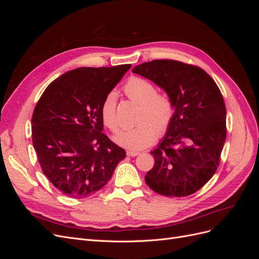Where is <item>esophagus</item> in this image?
<instances>
[{
	"mask_svg": "<svg viewBox=\"0 0 259 259\" xmlns=\"http://www.w3.org/2000/svg\"><path fill=\"white\" fill-rule=\"evenodd\" d=\"M126 154H127L128 156H137V155H139L140 153L137 152V151H127Z\"/></svg>",
	"mask_w": 259,
	"mask_h": 259,
	"instance_id": "obj_1",
	"label": "esophagus"
}]
</instances>
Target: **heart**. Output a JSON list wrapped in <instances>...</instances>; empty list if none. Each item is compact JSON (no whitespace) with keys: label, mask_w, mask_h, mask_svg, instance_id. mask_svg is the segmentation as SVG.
Returning a JSON list of instances; mask_svg holds the SVG:
<instances>
[{"label":"heart","mask_w":259,"mask_h":259,"mask_svg":"<svg viewBox=\"0 0 259 259\" xmlns=\"http://www.w3.org/2000/svg\"><path fill=\"white\" fill-rule=\"evenodd\" d=\"M126 96L140 105L136 126L125 130L114 137V142L131 150H142L154 143L156 136L165 134L175 114V105L167 93L156 92L153 83L139 76H132L124 85ZM101 119L112 132L120 128L116 113V95L111 92L100 107Z\"/></svg>","instance_id":"heart-1"}]
</instances>
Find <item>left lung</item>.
<instances>
[{
	"label": "left lung",
	"instance_id": "1",
	"mask_svg": "<svg viewBox=\"0 0 259 259\" xmlns=\"http://www.w3.org/2000/svg\"><path fill=\"white\" fill-rule=\"evenodd\" d=\"M133 72L167 93L175 105L173 122L158 148L147 185L166 197H187L200 190L216 173L225 145L226 106L221 91L200 67L156 59Z\"/></svg>",
	"mask_w": 259,
	"mask_h": 259
}]
</instances>
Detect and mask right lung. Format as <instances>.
<instances>
[{
    "mask_svg": "<svg viewBox=\"0 0 259 259\" xmlns=\"http://www.w3.org/2000/svg\"><path fill=\"white\" fill-rule=\"evenodd\" d=\"M131 67L71 70L37 101L31 127L38 163L54 187L70 198L100 190L126 155L103 133L100 107Z\"/></svg>",
    "mask_w": 259,
    "mask_h": 259,
    "instance_id": "1",
    "label": "right lung"
}]
</instances>
